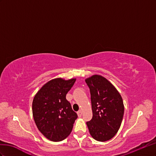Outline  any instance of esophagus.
Masks as SVG:
<instances>
[{"label": "esophagus", "mask_w": 156, "mask_h": 156, "mask_svg": "<svg viewBox=\"0 0 156 156\" xmlns=\"http://www.w3.org/2000/svg\"><path fill=\"white\" fill-rule=\"evenodd\" d=\"M77 114L78 115V117H81L82 114V110H79L77 112Z\"/></svg>", "instance_id": "obj_1"}]
</instances>
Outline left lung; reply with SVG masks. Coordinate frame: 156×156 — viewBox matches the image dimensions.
<instances>
[{"instance_id": "left-lung-1", "label": "left lung", "mask_w": 156, "mask_h": 156, "mask_svg": "<svg viewBox=\"0 0 156 156\" xmlns=\"http://www.w3.org/2000/svg\"><path fill=\"white\" fill-rule=\"evenodd\" d=\"M91 93L93 118L86 123L95 140L105 142L115 135L124 114L122 97L113 84L101 75L86 78Z\"/></svg>"}]
</instances>
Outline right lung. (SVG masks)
Returning a JSON list of instances; mask_svg holds the SVG:
<instances>
[{
	"label": "right lung",
	"mask_w": 156,
	"mask_h": 156,
	"mask_svg": "<svg viewBox=\"0 0 156 156\" xmlns=\"http://www.w3.org/2000/svg\"><path fill=\"white\" fill-rule=\"evenodd\" d=\"M76 78H58L48 81L35 95L32 105L33 115L38 130L53 142L65 139L72 131L78 118L66 95Z\"/></svg>",
	"instance_id": "right-lung-1"
}]
</instances>
